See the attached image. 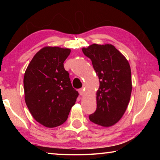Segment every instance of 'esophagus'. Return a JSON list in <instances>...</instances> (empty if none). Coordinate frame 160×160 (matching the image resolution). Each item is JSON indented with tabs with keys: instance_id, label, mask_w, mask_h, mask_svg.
Here are the masks:
<instances>
[{
	"instance_id": "obj_1",
	"label": "esophagus",
	"mask_w": 160,
	"mask_h": 160,
	"mask_svg": "<svg viewBox=\"0 0 160 160\" xmlns=\"http://www.w3.org/2000/svg\"><path fill=\"white\" fill-rule=\"evenodd\" d=\"M78 92H79L80 95H84V89L83 88H81L78 89Z\"/></svg>"
}]
</instances>
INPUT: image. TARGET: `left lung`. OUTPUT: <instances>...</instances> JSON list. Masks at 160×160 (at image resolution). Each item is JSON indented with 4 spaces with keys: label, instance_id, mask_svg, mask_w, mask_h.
Wrapping results in <instances>:
<instances>
[{
    "label": "left lung",
    "instance_id": "8db88e82",
    "mask_svg": "<svg viewBox=\"0 0 160 160\" xmlns=\"http://www.w3.org/2000/svg\"><path fill=\"white\" fill-rule=\"evenodd\" d=\"M92 61L100 79L97 92V108L89 116L93 123L110 127L122 117L132 92L130 66L127 59L111 44L94 43L83 48Z\"/></svg>",
    "mask_w": 160,
    "mask_h": 160
}]
</instances>
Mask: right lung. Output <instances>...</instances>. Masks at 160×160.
<instances>
[{"label":"right lung","mask_w":160,"mask_h":160,"mask_svg":"<svg viewBox=\"0 0 160 160\" xmlns=\"http://www.w3.org/2000/svg\"><path fill=\"white\" fill-rule=\"evenodd\" d=\"M71 49L47 47L35 54L24 76L25 102L37 122L55 128L66 121L78 92L63 62Z\"/></svg>","instance_id":"right-lung-1"}]
</instances>
